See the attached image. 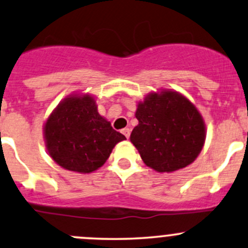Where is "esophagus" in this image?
Returning a JSON list of instances; mask_svg holds the SVG:
<instances>
[{"instance_id": "esophagus-1", "label": "esophagus", "mask_w": 248, "mask_h": 248, "mask_svg": "<svg viewBox=\"0 0 248 248\" xmlns=\"http://www.w3.org/2000/svg\"><path fill=\"white\" fill-rule=\"evenodd\" d=\"M121 133L122 134L124 135V137H126L127 139H129V135H130V129L129 128H124L121 130Z\"/></svg>"}]
</instances>
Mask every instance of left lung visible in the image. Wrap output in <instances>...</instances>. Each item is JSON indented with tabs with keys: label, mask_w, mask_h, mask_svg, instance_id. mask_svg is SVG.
<instances>
[{
	"label": "left lung",
	"mask_w": 248,
	"mask_h": 248,
	"mask_svg": "<svg viewBox=\"0 0 248 248\" xmlns=\"http://www.w3.org/2000/svg\"><path fill=\"white\" fill-rule=\"evenodd\" d=\"M138 126L130 134L141 159L159 173L192 164L202 151L206 124L195 105L174 89L160 88L139 101Z\"/></svg>",
	"instance_id": "obj_1"
}]
</instances>
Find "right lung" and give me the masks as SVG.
Here are the masks:
<instances>
[{
  "label": "right lung",
  "mask_w": 248,
  "mask_h": 248,
  "mask_svg": "<svg viewBox=\"0 0 248 248\" xmlns=\"http://www.w3.org/2000/svg\"><path fill=\"white\" fill-rule=\"evenodd\" d=\"M43 139L56 164L81 174L102 167L116 143L126 140L100 115L93 95L78 92L64 97L49 114Z\"/></svg>",
  "instance_id": "add662e5"
}]
</instances>
